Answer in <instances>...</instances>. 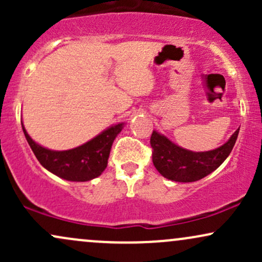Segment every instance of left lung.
Wrapping results in <instances>:
<instances>
[{
    "label": "left lung",
    "mask_w": 262,
    "mask_h": 262,
    "mask_svg": "<svg viewBox=\"0 0 262 262\" xmlns=\"http://www.w3.org/2000/svg\"><path fill=\"white\" fill-rule=\"evenodd\" d=\"M239 129L230 139L210 151L193 152L180 148L164 135L154 130L150 138L152 162L156 170L166 179L176 182H193L218 169L234 148Z\"/></svg>",
    "instance_id": "1"
}]
</instances>
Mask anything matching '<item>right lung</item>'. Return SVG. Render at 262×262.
<instances>
[{
  "mask_svg": "<svg viewBox=\"0 0 262 262\" xmlns=\"http://www.w3.org/2000/svg\"><path fill=\"white\" fill-rule=\"evenodd\" d=\"M123 124L113 125L83 145L64 151L43 148L29 137L23 123L22 128L35 158L45 169L68 181L83 182L98 177L106 169L112 144L117 134L121 133Z\"/></svg>",
  "mask_w": 262,
  "mask_h": 262,
  "instance_id": "1",
  "label": "right lung"
}]
</instances>
